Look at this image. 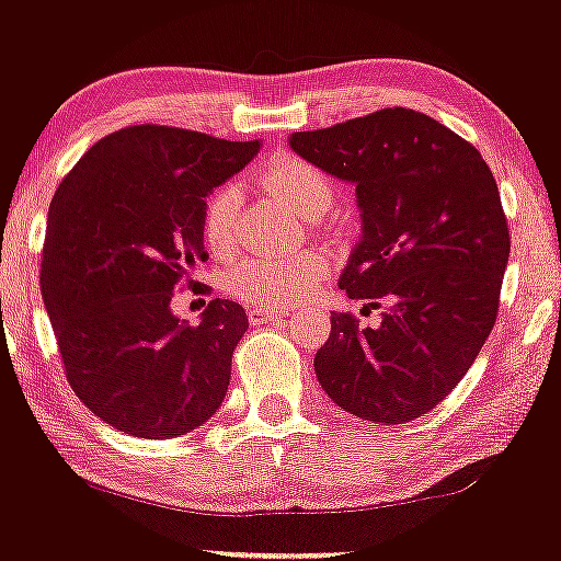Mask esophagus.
Here are the masks:
<instances>
[{
	"label": "esophagus",
	"mask_w": 561,
	"mask_h": 561,
	"mask_svg": "<svg viewBox=\"0 0 561 561\" xmlns=\"http://www.w3.org/2000/svg\"><path fill=\"white\" fill-rule=\"evenodd\" d=\"M287 317L285 308H268V306H250L248 319L250 324H268V321H282Z\"/></svg>",
	"instance_id": "obj_1"
}]
</instances>
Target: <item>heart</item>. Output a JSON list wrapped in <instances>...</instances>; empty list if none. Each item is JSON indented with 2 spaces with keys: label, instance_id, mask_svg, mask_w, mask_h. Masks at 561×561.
Segmentation results:
<instances>
[{
  "label": "heart",
  "instance_id": "obj_1",
  "mask_svg": "<svg viewBox=\"0 0 561 561\" xmlns=\"http://www.w3.org/2000/svg\"><path fill=\"white\" fill-rule=\"evenodd\" d=\"M261 190L285 203L302 218H321L334 203V186L324 171L302 158H276L259 176ZM203 242L210 253L224 259L240 242V192L224 184L208 197L203 208ZM330 263L321 253L289 255H242L231 261L224 274V287L234 298L259 306H287L298 302L319 285Z\"/></svg>",
  "mask_w": 561,
  "mask_h": 561
}]
</instances>
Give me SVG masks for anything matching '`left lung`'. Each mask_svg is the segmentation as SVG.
Listing matches in <instances>:
<instances>
[{
  "instance_id": "8db88e82",
  "label": "left lung",
  "mask_w": 561,
  "mask_h": 561,
  "mask_svg": "<svg viewBox=\"0 0 561 561\" xmlns=\"http://www.w3.org/2000/svg\"><path fill=\"white\" fill-rule=\"evenodd\" d=\"M289 145L356 184L364 218L340 289L364 317L332 313L313 369L340 409L403 424L448 396L491 334L508 263L499 186L478 147L409 107H385Z\"/></svg>"
}]
</instances>
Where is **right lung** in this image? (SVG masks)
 <instances>
[{
    "label": "right lung",
    "mask_w": 561,
    "mask_h": 561,
    "mask_svg": "<svg viewBox=\"0 0 561 561\" xmlns=\"http://www.w3.org/2000/svg\"><path fill=\"white\" fill-rule=\"evenodd\" d=\"M259 150L176 126H126L89 147L57 186L42 298L68 385L121 433L186 435L227 396L248 313L216 298L190 327L171 300L195 287L190 272L208 259L205 197Z\"/></svg>",
    "instance_id": "1"
}]
</instances>
